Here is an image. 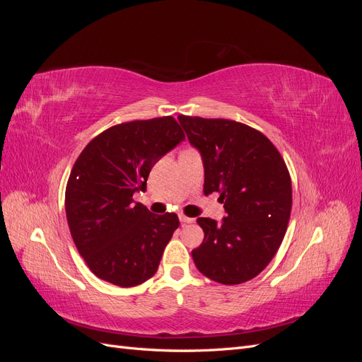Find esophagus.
<instances>
[{
	"instance_id": "1",
	"label": "esophagus",
	"mask_w": 362,
	"mask_h": 362,
	"mask_svg": "<svg viewBox=\"0 0 362 362\" xmlns=\"http://www.w3.org/2000/svg\"><path fill=\"white\" fill-rule=\"evenodd\" d=\"M180 222L181 223H193L194 222V218H192V217H187V216H184V214H180Z\"/></svg>"
}]
</instances>
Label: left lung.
Segmentation results:
<instances>
[{
  "label": "left lung",
  "instance_id": "1",
  "mask_svg": "<svg viewBox=\"0 0 362 362\" xmlns=\"http://www.w3.org/2000/svg\"><path fill=\"white\" fill-rule=\"evenodd\" d=\"M204 161V193L221 194L222 223L199 217L204 242L192 250L196 267L235 286L267 267L286 235L291 178L275 145L261 131L229 119L178 116Z\"/></svg>",
  "mask_w": 362,
  "mask_h": 362
}]
</instances>
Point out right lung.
Segmentation results:
<instances>
[{
  "instance_id": "1",
  "label": "right lung",
  "mask_w": 362,
  "mask_h": 362,
  "mask_svg": "<svg viewBox=\"0 0 362 362\" xmlns=\"http://www.w3.org/2000/svg\"><path fill=\"white\" fill-rule=\"evenodd\" d=\"M184 139L172 116L133 120L103 131L76 158L64 194L68 225L100 279L136 287L156 275L180 221L151 213L133 194L146 190L152 166Z\"/></svg>"
}]
</instances>
